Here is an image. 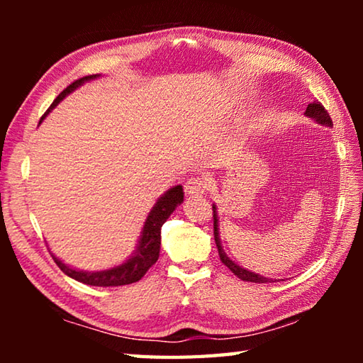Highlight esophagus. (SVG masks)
Returning <instances> with one entry per match:
<instances>
[{"label":"esophagus","instance_id":"1","mask_svg":"<svg viewBox=\"0 0 363 363\" xmlns=\"http://www.w3.org/2000/svg\"><path fill=\"white\" fill-rule=\"evenodd\" d=\"M208 186H210V184H208L205 177L194 176L184 184V192H186V195H203L208 190Z\"/></svg>","mask_w":363,"mask_h":363}]
</instances>
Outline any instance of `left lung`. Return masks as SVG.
<instances>
[{"label": "left lung", "mask_w": 363, "mask_h": 363, "mask_svg": "<svg viewBox=\"0 0 363 363\" xmlns=\"http://www.w3.org/2000/svg\"><path fill=\"white\" fill-rule=\"evenodd\" d=\"M304 115L307 118H312L315 123L322 126H333V121H331L330 115L325 107L322 106L320 102H314V104H309L306 108ZM213 219H214V242H216V247L219 251V257L220 261H223L224 266L229 267L233 275H237L238 279L243 280V281H253V284H270V281H274L272 279H267L264 277V275L259 274H255L251 272V270L245 269L242 266H238V264L233 262L229 256L225 255V251L223 250V245H220V238H219V219H218V211H216V205H213ZM277 281V280H275Z\"/></svg>", "instance_id": "left-lung-1"}]
</instances>
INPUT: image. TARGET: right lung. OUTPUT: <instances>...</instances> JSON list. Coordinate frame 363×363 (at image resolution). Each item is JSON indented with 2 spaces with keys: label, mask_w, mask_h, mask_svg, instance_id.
<instances>
[{
  "label": "right lung",
  "mask_w": 363,
  "mask_h": 363,
  "mask_svg": "<svg viewBox=\"0 0 363 363\" xmlns=\"http://www.w3.org/2000/svg\"><path fill=\"white\" fill-rule=\"evenodd\" d=\"M99 77H101L99 73H97V75H88L77 79V82H73L70 86H67L62 93L56 97V101L52 102V106L48 108L45 116L51 112V110L56 107L65 96L73 93V91L79 88L82 84ZM45 116H41V121L45 120ZM182 201H184L182 186L171 187L162 196H160L157 203L152 206L149 216L145 219L143 232H140L139 235L136 250H134V253L128 257L125 262L118 264V266H113L106 270H96V272H88V270H79V269L67 266V264L60 261L59 257H56L52 253L51 255L65 275H69V277H72L77 281H82L84 285L121 286V285L134 284V281L143 279L147 270L157 262L160 256V245H162V225L167 223V219L173 214V211L182 203Z\"/></svg>",
  "instance_id": "1"
}]
</instances>
